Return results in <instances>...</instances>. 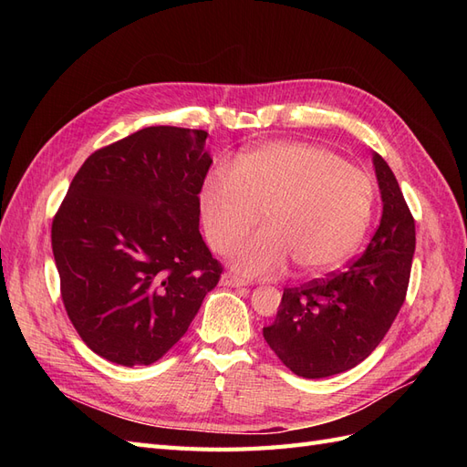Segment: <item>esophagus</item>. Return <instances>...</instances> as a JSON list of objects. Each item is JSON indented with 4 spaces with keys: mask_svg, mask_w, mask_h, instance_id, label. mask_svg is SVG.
I'll use <instances>...</instances> for the list:
<instances>
[{
    "mask_svg": "<svg viewBox=\"0 0 467 467\" xmlns=\"http://www.w3.org/2000/svg\"><path fill=\"white\" fill-rule=\"evenodd\" d=\"M220 285L222 286H230V288H237V286H247L249 282L245 278H242V276H237V275L223 273L222 278H220Z\"/></svg>",
    "mask_w": 467,
    "mask_h": 467,
    "instance_id": "34e87169",
    "label": "esophagus"
}]
</instances>
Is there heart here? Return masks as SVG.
<instances>
[{"mask_svg": "<svg viewBox=\"0 0 467 467\" xmlns=\"http://www.w3.org/2000/svg\"><path fill=\"white\" fill-rule=\"evenodd\" d=\"M265 212L266 230L235 253L249 276L280 273L290 259L302 275L341 265L368 230L374 181L329 148L271 142L249 150L239 165L220 161L201 191L210 245L230 253Z\"/></svg>", "mask_w": 467, "mask_h": 467, "instance_id": "heart-1", "label": "heart"}]
</instances>
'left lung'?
<instances>
[{
    "label": "left lung",
    "instance_id": "8db88e82",
    "mask_svg": "<svg viewBox=\"0 0 467 467\" xmlns=\"http://www.w3.org/2000/svg\"><path fill=\"white\" fill-rule=\"evenodd\" d=\"M381 220L362 255L345 271L285 288L263 337L296 376L327 378L372 355L405 302L415 253V220L400 182L379 153L372 155Z\"/></svg>",
    "mask_w": 467,
    "mask_h": 467
}]
</instances>
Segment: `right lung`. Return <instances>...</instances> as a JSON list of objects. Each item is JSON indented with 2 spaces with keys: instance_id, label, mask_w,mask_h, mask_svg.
<instances>
[{
  "instance_id": "add662e5",
  "label": "right lung",
  "mask_w": 467,
  "mask_h": 467,
  "mask_svg": "<svg viewBox=\"0 0 467 467\" xmlns=\"http://www.w3.org/2000/svg\"><path fill=\"white\" fill-rule=\"evenodd\" d=\"M206 136L148 126L97 150L52 220L67 317L109 362L160 360L218 285L222 265L199 232Z\"/></svg>"
}]
</instances>
